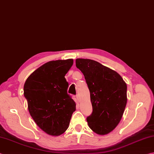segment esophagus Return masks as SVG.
I'll return each instance as SVG.
<instances>
[{
  "label": "esophagus",
  "mask_w": 154,
  "mask_h": 154,
  "mask_svg": "<svg viewBox=\"0 0 154 154\" xmlns=\"http://www.w3.org/2000/svg\"><path fill=\"white\" fill-rule=\"evenodd\" d=\"M76 98H77V101H79V102H80L81 99H80V97H79V95H76Z\"/></svg>",
  "instance_id": "34e87169"
}]
</instances>
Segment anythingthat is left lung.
Returning a JSON list of instances; mask_svg holds the SVG:
<instances>
[{
    "instance_id": "left-lung-1",
    "label": "left lung",
    "mask_w": 154,
    "mask_h": 154,
    "mask_svg": "<svg viewBox=\"0 0 154 154\" xmlns=\"http://www.w3.org/2000/svg\"><path fill=\"white\" fill-rule=\"evenodd\" d=\"M76 67L82 72L90 91L93 107L87 122L93 131L105 135L115 129L127 104V85L113 69L94 60L77 59Z\"/></svg>"
}]
</instances>
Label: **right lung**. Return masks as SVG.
Here are the masks:
<instances>
[{"instance_id": "1", "label": "right lung", "mask_w": 154, "mask_h": 154, "mask_svg": "<svg viewBox=\"0 0 154 154\" xmlns=\"http://www.w3.org/2000/svg\"><path fill=\"white\" fill-rule=\"evenodd\" d=\"M73 64L72 59L47 62L32 72L24 85L30 115L42 130L53 136L67 130L76 110L65 78Z\"/></svg>"}]
</instances>
